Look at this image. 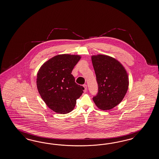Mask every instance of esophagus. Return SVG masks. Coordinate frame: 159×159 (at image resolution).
Instances as JSON below:
<instances>
[{
    "label": "esophagus",
    "mask_w": 159,
    "mask_h": 159,
    "mask_svg": "<svg viewBox=\"0 0 159 159\" xmlns=\"http://www.w3.org/2000/svg\"><path fill=\"white\" fill-rule=\"evenodd\" d=\"M83 87H84V92H87V85H86V84H83Z\"/></svg>",
    "instance_id": "obj_1"
}]
</instances>
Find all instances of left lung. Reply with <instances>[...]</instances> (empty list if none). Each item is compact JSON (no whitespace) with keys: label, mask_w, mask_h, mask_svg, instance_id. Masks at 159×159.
Returning a JSON list of instances; mask_svg holds the SVG:
<instances>
[{"label":"left lung","mask_w":159,"mask_h":159,"mask_svg":"<svg viewBox=\"0 0 159 159\" xmlns=\"http://www.w3.org/2000/svg\"><path fill=\"white\" fill-rule=\"evenodd\" d=\"M98 85V92L93 98L97 107L109 110L122 101L129 85L127 71L117 60L106 55L92 56Z\"/></svg>","instance_id":"obj_1"}]
</instances>
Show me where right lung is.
Masks as SVG:
<instances>
[{
    "label": "right lung",
    "mask_w": 159,
    "mask_h": 159,
    "mask_svg": "<svg viewBox=\"0 0 159 159\" xmlns=\"http://www.w3.org/2000/svg\"><path fill=\"white\" fill-rule=\"evenodd\" d=\"M80 58L79 55H57L43 64L38 70V92L48 107L56 113H69L82 95L84 88L75 82L71 75Z\"/></svg>",
    "instance_id": "right-lung-1"
}]
</instances>
